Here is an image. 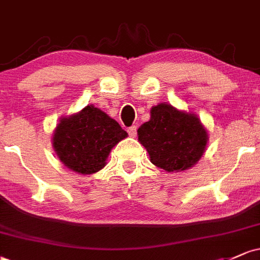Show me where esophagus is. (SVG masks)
Listing matches in <instances>:
<instances>
[{"mask_svg": "<svg viewBox=\"0 0 260 260\" xmlns=\"http://www.w3.org/2000/svg\"><path fill=\"white\" fill-rule=\"evenodd\" d=\"M127 133H129V135L131 136V138H135L136 134H138V127L134 125V126H130L129 129H127Z\"/></svg>", "mask_w": 260, "mask_h": 260, "instance_id": "1", "label": "esophagus"}]
</instances>
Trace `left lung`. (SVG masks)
Listing matches in <instances>:
<instances>
[{"mask_svg":"<svg viewBox=\"0 0 260 260\" xmlns=\"http://www.w3.org/2000/svg\"><path fill=\"white\" fill-rule=\"evenodd\" d=\"M149 121L138 130L139 141L155 166L167 172L191 169L202 157L208 141L207 130L193 113L161 103L151 108Z\"/></svg>","mask_w":260,"mask_h":260,"instance_id":"left-lung-1","label":"left lung"}]
</instances>
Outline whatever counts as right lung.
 <instances>
[{
	"label": "right lung",
	"mask_w": 260,
	"mask_h": 260,
	"mask_svg": "<svg viewBox=\"0 0 260 260\" xmlns=\"http://www.w3.org/2000/svg\"><path fill=\"white\" fill-rule=\"evenodd\" d=\"M126 136L116 120L94 105H86L79 113L59 120L52 142L64 166L91 175L107 165L111 149Z\"/></svg>",
	"instance_id": "obj_1"
}]
</instances>
